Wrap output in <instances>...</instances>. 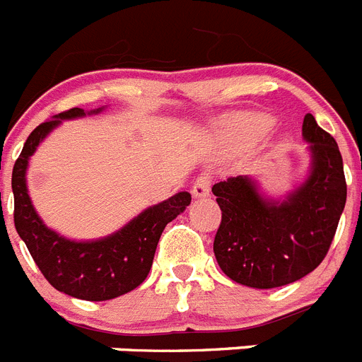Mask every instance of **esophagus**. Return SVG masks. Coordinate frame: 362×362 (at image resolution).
Masks as SVG:
<instances>
[{"label":"esophagus","mask_w":362,"mask_h":362,"mask_svg":"<svg viewBox=\"0 0 362 362\" xmlns=\"http://www.w3.org/2000/svg\"><path fill=\"white\" fill-rule=\"evenodd\" d=\"M210 185H212V181H210V175L201 174L199 177L196 179L194 187H192V194H194V197H209L210 196Z\"/></svg>","instance_id":"esophagus-1"}]
</instances>
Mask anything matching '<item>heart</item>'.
Instances as JSON below:
<instances>
[{"mask_svg":"<svg viewBox=\"0 0 362 362\" xmlns=\"http://www.w3.org/2000/svg\"><path fill=\"white\" fill-rule=\"evenodd\" d=\"M272 119L261 114H241L228 121L221 130V136L226 143L232 145H248L267 134Z\"/></svg>","mask_w":362,"mask_h":362,"instance_id":"1","label":"heart"}]
</instances>
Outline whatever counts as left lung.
<instances>
[{"mask_svg":"<svg viewBox=\"0 0 362 362\" xmlns=\"http://www.w3.org/2000/svg\"><path fill=\"white\" fill-rule=\"evenodd\" d=\"M308 143L306 179L283 199L267 197L250 175L212 187L221 209L214 254L221 270L250 288L284 286L321 264L346 203L343 158L312 114L303 121Z\"/></svg>","mask_w":362,"mask_h":362,"instance_id":"8db88e82","label":"left lung"}]
</instances>
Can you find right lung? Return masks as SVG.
Instances as JSON below:
<instances>
[{
  "label": "right lung",
  "instance_id": "add662e5",
  "mask_svg": "<svg viewBox=\"0 0 362 362\" xmlns=\"http://www.w3.org/2000/svg\"><path fill=\"white\" fill-rule=\"evenodd\" d=\"M70 108L32 130L12 170L14 225L45 279L66 296L85 300H108L137 288L148 276L165 226L190 204L188 192L148 206L117 232L92 241H74L45 225L27 188L28 159L40 143L63 121L99 114Z\"/></svg>",
  "mask_w": 362,
  "mask_h": 362
}]
</instances>
